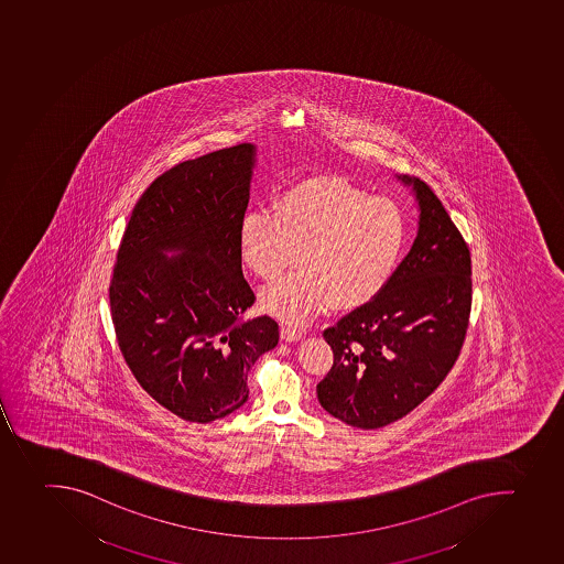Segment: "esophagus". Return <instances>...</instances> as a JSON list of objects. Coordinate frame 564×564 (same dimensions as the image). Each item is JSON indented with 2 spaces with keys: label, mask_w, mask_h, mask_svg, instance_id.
<instances>
[{
  "label": "esophagus",
  "mask_w": 564,
  "mask_h": 564,
  "mask_svg": "<svg viewBox=\"0 0 564 564\" xmlns=\"http://www.w3.org/2000/svg\"><path fill=\"white\" fill-rule=\"evenodd\" d=\"M280 338L284 341H299L302 338V333L299 329H293V327H288V325H282L280 327Z\"/></svg>",
  "instance_id": "esophagus-1"
}]
</instances>
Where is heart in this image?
<instances>
[{
    "label": "heart",
    "mask_w": 564,
    "mask_h": 564,
    "mask_svg": "<svg viewBox=\"0 0 564 564\" xmlns=\"http://www.w3.org/2000/svg\"><path fill=\"white\" fill-rule=\"evenodd\" d=\"M273 209L243 215L239 249L246 268L265 282L279 279L300 251L302 268L260 293V307L285 324H305L330 305L371 304L409 243L403 209L344 177L299 181L274 198Z\"/></svg>",
    "instance_id": "obj_1"
}]
</instances>
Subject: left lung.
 Listing matches in <instances>:
<instances>
[{"label":"left lung","mask_w":564,"mask_h":564,"mask_svg":"<svg viewBox=\"0 0 564 564\" xmlns=\"http://www.w3.org/2000/svg\"><path fill=\"white\" fill-rule=\"evenodd\" d=\"M420 220L411 251L371 304L324 330L335 361L316 386L330 416L380 429L416 409L456 364L473 305L470 251L442 200L403 177Z\"/></svg>","instance_id":"1"}]
</instances>
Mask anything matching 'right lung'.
I'll return each instance as SVG.
<instances>
[{
    "label": "right lung",
    "mask_w": 564,
    "mask_h": 564,
    "mask_svg": "<svg viewBox=\"0 0 564 564\" xmlns=\"http://www.w3.org/2000/svg\"><path fill=\"white\" fill-rule=\"evenodd\" d=\"M254 158L243 142L164 172L135 204L117 251L119 349L139 386L186 422L242 406L251 367L279 344L273 318L242 321L254 302L239 249Z\"/></svg>",
    "instance_id": "add662e5"
}]
</instances>
